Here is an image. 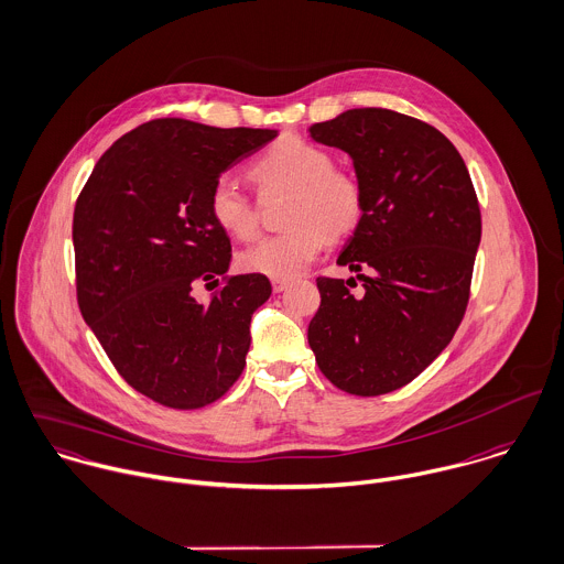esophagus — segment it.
Instances as JSON below:
<instances>
[{"mask_svg": "<svg viewBox=\"0 0 564 564\" xmlns=\"http://www.w3.org/2000/svg\"><path fill=\"white\" fill-rule=\"evenodd\" d=\"M288 285H290L288 279H272V290L274 292H283Z\"/></svg>", "mask_w": 564, "mask_h": 564, "instance_id": "esophagus-1", "label": "esophagus"}]
</instances>
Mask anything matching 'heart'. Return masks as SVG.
<instances>
[{"label": "heart", "instance_id": "1", "mask_svg": "<svg viewBox=\"0 0 564 564\" xmlns=\"http://www.w3.org/2000/svg\"><path fill=\"white\" fill-rule=\"evenodd\" d=\"M263 189L292 192L285 232L270 235L239 254L246 272L272 279L299 276L329 243L361 223L366 212L364 185L350 170L336 167L334 154L303 137L274 141L250 165ZM214 223L237 239H252L259 230L257 205L239 185L220 176L209 192Z\"/></svg>", "mask_w": 564, "mask_h": 564}]
</instances>
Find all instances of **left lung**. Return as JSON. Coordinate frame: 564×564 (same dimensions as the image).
<instances>
[{
	"label": "left lung",
	"instance_id": "left-lung-1",
	"mask_svg": "<svg viewBox=\"0 0 564 564\" xmlns=\"http://www.w3.org/2000/svg\"><path fill=\"white\" fill-rule=\"evenodd\" d=\"M310 132L350 154L366 212L338 257L364 290L318 276L307 339L336 388L388 394L416 379L464 318L481 237L477 194L455 145L416 117L350 109Z\"/></svg>",
	"mask_w": 564,
	"mask_h": 564
}]
</instances>
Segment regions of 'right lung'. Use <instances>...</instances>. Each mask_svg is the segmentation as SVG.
Here are the masks:
<instances>
[{
    "instance_id": "right-lung-1",
    "label": "right lung",
    "mask_w": 564,
    "mask_h": 564,
    "mask_svg": "<svg viewBox=\"0 0 564 564\" xmlns=\"http://www.w3.org/2000/svg\"><path fill=\"white\" fill-rule=\"evenodd\" d=\"M276 130L214 128L181 117L141 123L100 156L74 209L76 294L115 370L172 410L218 401L239 379L265 274L228 276L230 239L209 192ZM224 288L198 304V282Z\"/></svg>"
}]
</instances>
